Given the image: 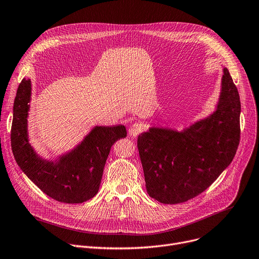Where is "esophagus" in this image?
<instances>
[{"label": "esophagus", "instance_id": "obj_1", "mask_svg": "<svg viewBox=\"0 0 259 259\" xmlns=\"http://www.w3.org/2000/svg\"><path fill=\"white\" fill-rule=\"evenodd\" d=\"M143 131V126L140 122H134L133 125L129 128V135L130 137H138V135Z\"/></svg>", "mask_w": 259, "mask_h": 259}]
</instances>
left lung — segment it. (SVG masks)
<instances>
[{
    "label": "left lung",
    "instance_id": "1",
    "mask_svg": "<svg viewBox=\"0 0 259 259\" xmlns=\"http://www.w3.org/2000/svg\"><path fill=\"white\" fill-rule=\"evenodd\" d=\"M240 100L223 68L215 111L182 130L152 126L138 138L149 196L161 203L191 199L213 184L233 160L240 138Z\"/></svg>",
    "mask_w": 259,
    "mask_h": 259
}]
</instances>
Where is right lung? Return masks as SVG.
Segmentation results:
<instances>
[{"label":"right lung","mask_w":259,"mask_h":259,"mask_svg":"<svg viewBox=\"0 0 259 259\" xmlns=\"http://www.w3.org/2000/svg\"><path fill=\"white\" fill-rule=\"evenodd\" d=\"M32 85L23 78L13 104L11 148L17 164L49 197L80 203L99 192L107 157L112 145L127 137L124 125L94 126L70 151L53 159L39 156L29 143L28 115Z\"/></svg>","instance_id":"1"}]
</instances>
